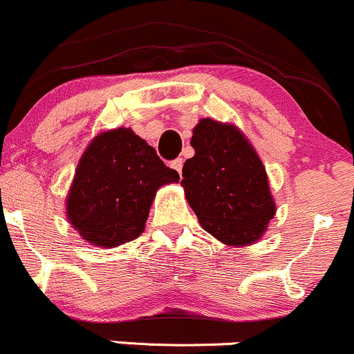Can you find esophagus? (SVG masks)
<instances>
[{"instance_id":"esophagus-1","label":"esophagus","mask_w":354,"mask_h":354,"mask_svg":"<svg viewBox=\"0 0 354 354\" xmlns=\"http://www.w3.org/2000/svg\"><path fill=\"white\" fill-rule=\"evenodd\" d=\"M182 165H184V160H182V158H177V160H174V162L170 163V167H172L174 170H177V172H178V176H180V174H182Z\"/></svg>"}]
</instances>
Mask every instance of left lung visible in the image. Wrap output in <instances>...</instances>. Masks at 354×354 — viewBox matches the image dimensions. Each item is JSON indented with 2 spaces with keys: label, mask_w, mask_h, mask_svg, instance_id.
Listing matches in <instances>:
<instances>
[{
  "label": "left lung",
  "mask_w": 354,
  "mask_h": 354,
  "mask_svg": "<svg viewBox=\"0 0 354 354\" xmlns=\"http://www.w3.org/2000/svg\"><path fill=\"white\" fill-rule=\"evenodd\" d=\"M185 160V199L208 234L227 246H250L267 232L277 206L257 149L234 124L201 118Z\"/></svg>",
  "instance_id": "8db88e82"
}]
</instances>
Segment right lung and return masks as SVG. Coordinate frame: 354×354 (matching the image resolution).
Segmentation results:
<instances>
[{
  "label": "right lung",
  "instance_id": "1",
  "mask_svg": "<svg viewBox=\"0 0 354 354\" xmlns=\"http://www.w3.org/2000/svg\"><path fill=\"white\" fill-rule=\"evenodd\" d=\"M178 178L132 129L103 131L77 163L66 220L93 246L117 248L141 236L156 191Z\"/></svg>",
  "mask_w": 354,
  "mask_h": 354
}]
</instances>
